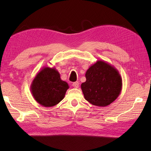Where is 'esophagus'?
<instances>
[{"label": "esophagus", "mask_w": 151, "mask_h": 151, "mask_svg": "<svg viewBox=\"0 0 151 151\" xmlns=\"http://www.w3.org/2000/svg\"><path fill=\"white\" fill-rule=\"evenodd\" d=\"M72 86H73L74 88H78V86H79V83H78V82H73V84H72Z\"/></svg>", "instance_id": "34e87169"}]
</instances>
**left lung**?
I'll list each match as a JSON object with an SVG mask.
<instances>
[{
  "label": "left lung",
  "mask_w": 151,
  "mask_h": 151,
  "mask_svg": "<svg viewBox=\"0 0 151 151\" xmlns=\"http://www.w3.org/2000/svg\"><path fill=\"white\" fill-rule=\"evenodd\" d=\"M86 81L81 84L84 98L97 106H106L116 99L122 89V78L117 69L98 60L86 73Z\"/></svg>",
  "instance_id": "obj_1"
}]
</instances>
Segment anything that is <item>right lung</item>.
<instances>
[{"label": "right lung", "mask_w": 151, "mask_h": 151, "mask_svg": "<svg viewBox=\"0 0 151 151\" xmlns=\"http://www.w3.org/2000/svg\"><path fill=\"white\" fill-rule=\"evenodd\" d=\"M69 85L60 78L55 67H44L37 73L30 86L33 97L40 105L51 107L63 100Z\"/></svg>", "instance_id": "add662e5"}]
</instances>
